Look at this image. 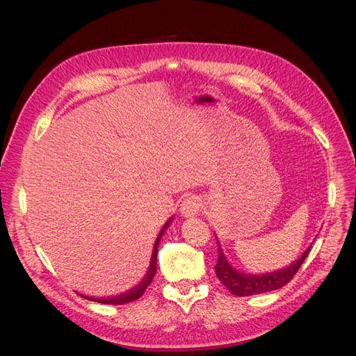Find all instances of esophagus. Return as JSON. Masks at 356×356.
<instances>
[{
	"instance_id": "1",
	"label": "esophagus",
	"mask_w": 356,
	"mask_h": 356,
	"mask_svg": "<svg viewBox=\"0 0 356 356\" xmlns=\"http://www.w3.org/2000/svg\"><path fill=\"white\" fill-rule=\"evenodd\" d=\"M202 208H203L202 199L196 197V196H192V197H188L181 203V213L186 218H193V216H197L200 213Z\"/></svg>"
}]
</instances>
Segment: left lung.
Segmentation results:
<instances>
[{
    "label": "left lung",
    "instance_id": "1",
    "mask_svg": "<svg viewBox=\"0 0 356 356\" xmlns=\"http://www.w3.org/2000/svg\"><path fill=\"white\" fill-rule=\"evenodd\" d=\"M310 248L298 258L297 261L283 270H278L275 273L263 274V275H254V274H244L239 273L229 266L225 255H223L220 245L218 242V263L215 266L216 277L220 280L234 296H254L261 293H268L277 289H282L286 286L290 280L296 275L298 268L302 267L305 259L309 254Z\"/></svg>",
    "mask_w": 356,
    "mask_h": 356
}]
</instances>
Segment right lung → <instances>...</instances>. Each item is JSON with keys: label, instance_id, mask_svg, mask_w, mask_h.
Wrapping results in <instances>:
<instances>
[{"label": "right lung", "instance_id": "obj_1", "mask_svg": "<svg viewBox=\"0 0 356 356\" xmlns=\"http://www.w3.org/2000/svg\"><path fill=\"white\" fill-rule=\"evenodd\" d=\"M170 222H172V220H168V222L165 223V225H164V228L160 231V234H159V236H157V241H156L154 250H153L152 264H149V270H148L145 278L143 280V282H141L137 287H134L133 290H129V291H127V293H124V294H121V296H115V297H101V298H98V297H85V296H82V297L88 298V300H92V302L102 303V305H125V303H131V302H134V300H138V298L144 294L145 289L149 286V283L153 282V278H154V275H156V268H157L156 261H157L159 242H160V239H161V236H163L164 229L168 227V223H170Z\"/></svg>", "mask_w": 356, "mask_h": 356}]
</instances>
